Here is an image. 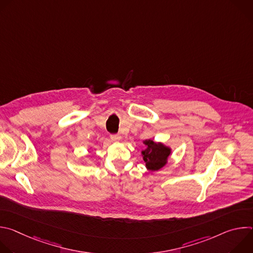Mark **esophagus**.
Masks as SVG:
<instances>
[{
	"instance_id": "obj_1",
	"label": "esophagus",
	"mask_w": 253,
	"mask_h": 253,
	"mask_svg": "<svg viewBox=\"0 0 253 253\" xmlns=\"http://www.w3.org/2000/svg\"><path fill=\"white\" fill-rule=\"evenodd\" d=\"M110 138H111L113 141H119V140L121 139V136L118 135V134H112V135L110 136Z\"/></svg>"
}]
</instances>
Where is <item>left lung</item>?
Instances as JSON below:
<instances>
[{"instance_id":"left-lung-1","label":"left lung","mask_w":253,"mask_h":253,"mask_svg":"<svg viewBox=\"0 0 253 253\" xmlns=\"http://www.w3.org/2000/svg\"><path fill=\"white\" fill-rule=\"evenodd\" d=\"M143 143L146 145V149L141 153L146 168L150 171H157L165 166L171 154V149L164 144L156 143L150 139L143 141Z\"/></svg>"}]
</instances>
